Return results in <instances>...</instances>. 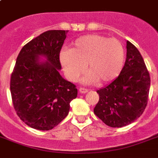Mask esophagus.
Wrapping results in <instances>:
<instances>
[{"instance_id": "34e87169", "label": "esophagus", "mask_w": 158, "mask_h": 158, "mask_svg": "<svg viewBox=\"0 0 158 158\" xmlns=\"http://www.w3.org/2000/svg\"><path fill=\"white\" fill-rule=\"evenodd\" d=\"M79 91V94H86V93H88V92H89V90L86 89H84V88H80Z\"/></svg>"}]
</instances>
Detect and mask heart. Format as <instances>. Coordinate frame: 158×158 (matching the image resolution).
<instances>
[{
	"label": "heart",
	"mask_w": 158,
	"mask_h": 158,
	"mask_svg": "<svg viewBox=\"0 0 158 158\" xmlns=\"http://www.w3.org/2000/svg\"><path fill=\"white\" fill-rule=\"evenodd\" d=\"M60 60L65 76L75 81L84 71V84H106L120 74L125 62V50L120 41L98 34L79 37L70 50L61 51Z\"/></svg>",
	"instance_id": "obj_1"
}]
</instances>
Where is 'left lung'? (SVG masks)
<instances>
[{
	"mask_svg": "<svg viewBox=\"0 0 158 158\" xmlns=\"http://www.w3.org/2000/svg\"><path fill=\"white\" fill-rule=\"evenodd\" d=\"M126 60L119 76L97 91L99 101L94 114L113 128L128 125L137 120L148 104L150 76L137 48L126 42Z\"/></svg>",
	"mask_w": 158,
	"mask_h": 158,
	"instance_id": "1",
	"label": "left lung"
}]
</instances>
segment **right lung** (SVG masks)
<instances>
[{
	"label": "right lung",
	"instance_id": "1",
	"mask_svg": "<svg viewBox=\"0 0 158 158\" xmlns=\"http://www.w3.org/2000/svg\"><path fill=\"white\" fill-rule=\"evenodd\" d=\"M68 30H49L23 47L10 79L17 115L29 127L49 130L66 117L75 85L60 75L59 55Z\"/></svg>",
	"mask_w": 158,
	"mask_h": 158
}]
</instances>
